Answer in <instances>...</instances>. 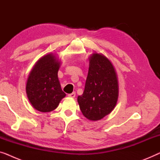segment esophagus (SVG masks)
I'll return each instance as SVG.
<instances>
[{"mask_svg": "<svg viewBox=\"0 0 160 160\" xmlns=\"http://www.w3.org/2000/svg\"><path fill=\"white\" fill-rule=\"evenodd\" d=\"M68 96L69 98H75V96H76V93L75 92H72V93H71V94H68Z\"/></svg>", "mask_w": 160, "mask_h": 160, "instance_id": "1", "label": "esophagus"}]
</instances>
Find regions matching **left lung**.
I'll list each match as a JSON object with an SVG mask.
<instances>
[{
    "label": "left lung",
    "instance_id": "obj_1",
    "mask_svg": "<svg viewBox=\"0 0 160 160\" xmlns=\"http://www.w3.org/2000/svg\"><path fill=\"white\" fill-rule=\"evenodd\" d=\"M89 61L84 91L77 100L83 115L91 121H98L114 108L119 84L113 65L106 57L95 52Z\"/></svg>",
    "mask_w": 160,
    "mask_h": 160
}]
</instances>
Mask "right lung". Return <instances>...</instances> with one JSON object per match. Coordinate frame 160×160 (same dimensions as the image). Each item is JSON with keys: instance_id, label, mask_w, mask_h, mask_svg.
<instances>
[{"instance_id": "1", "label": "right lung", "mask_w": 160, "mask_h": 160, "mask_svg": "<svg viewBox=\"0 0 160 160\" xmlns=\"http://www.w3.org/2000/svg\"><path fill=\"white\" fill-rule=\"evenodd\" d=\"M60 61L52 53L39 59L30 71L26 93L32 107L41 112H50L65 97L58 79Z\"/></svg>"}]
</instances>
